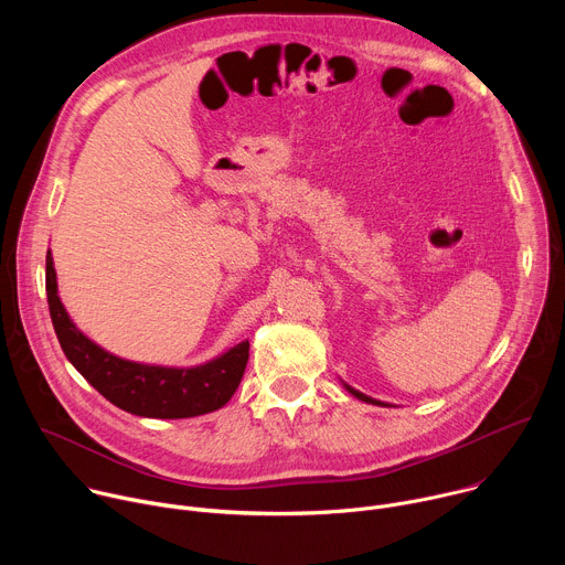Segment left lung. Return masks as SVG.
Returning <instances> with one entry per match:
<instances>
[{
	"label": "left lung",
	"mask_w": 565,
	"mask_h": 565,
	"mask_svg": "<svg viewBox=\"0 0 565 565\" xmlns=\"http://www.w3.org/2000/svg\"><path fill=\"white\" fill-rule=\"evenodd\" d=\"M355 397H360V399H364V402H371V405H382V402H377V399H373V397H369V395H364V393H360V391H355V388H351V386H347ZM382 407H386V405H382Z\"/></svg>",
	"instance_id": "obj_1"
}]
</instances>
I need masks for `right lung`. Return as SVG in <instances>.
Masks as SVG:
<instances>
[{"label": "right lung", "instance_id": "right-lung-1", "mask_svg": "<svg viewBox=\"0 0 565 565\" xmlns=\"http://www.w3.org/2000/svg\"><path fill=\"white\" fill-rule=\"evenodd\" d=\"M46 299L60 347L68 362L111 405L142 418H194L221 409L236 391L248 364L244 340L221 358L194 369L147 366L120 360L79 333L68 319L55 284L53 257L46 253Z\"/></svg>", "mask_w": 565, "mask_h": 565}]
</instances>
